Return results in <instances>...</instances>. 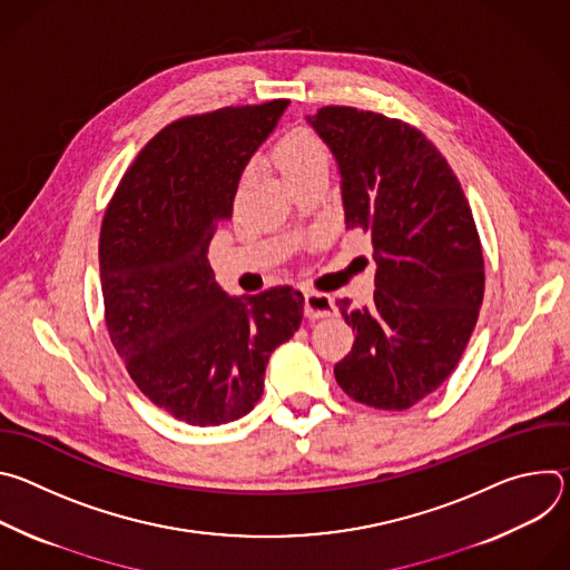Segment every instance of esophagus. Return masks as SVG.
<instances>
[{
    "label": "esophagus",
    "instance_id": "1",
    "mask_svg": "<svg viewBox=\"0 0 570 570\" xmlns=\"http://www.w3.org/2000/svg\"><path fill=\"white\" fill-rule=\"evenodd\" d=\"M334 313H336V304H334L332 295L315 293V291L304 293V315L306 317L317 320V317H330Z\"/></svg>",
    "mask_w": 570,
    "mask_h": 570
}]
</instances>
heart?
<instances>
[{
	"mask_svg": "<svg viewBox=\"0 0 570 570\" xmlns=\"http://www.w3.org/2000/svg\"><path fill=\"white\" fill-rule=\"evenodd\" d=\"M273 155H275L277 167L288 185L308 174L330 169L327 146H324V141L315 132H311L306 128H295V130L286 132L277 141Z\"/></svg>",
	"mask_w": 570,
	"mask_h": 570,
	"instance_id": "b5f03b06",
	"label": "heart"
}]
</instances>
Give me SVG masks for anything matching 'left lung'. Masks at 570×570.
<instances>
[{"mask_svg": "<svg viewBox=\"0 0 570 570\" xmlns=\"http://www.w3.org/2000/svg\"><path fill=\"white\" fill-rule=\"evenodd\" d=\"M338 161L345 225L372 234L374 304L338 308L356 332L338 385L379 411H405L455 370L484 293V262L464 191L417 128L324 106L306 117Z\"/></svg>", "mask_w": 570, "mask_h": 570, "instance_id": "left-lung-1", "label": "left lung"}]
</instances>
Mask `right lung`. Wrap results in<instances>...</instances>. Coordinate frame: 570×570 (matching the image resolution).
Returning <instances> with one entry per match:
<instances>
[{"label":"right lung","instance_id":"right-lung-1","mask_svg":"<svg viewBox=\"0 0 570 570\" xmlns=\"http://www.w3.org/2000/svg\"><path fill=\"white\" fill-rule=\"evenodd\" d=\"M288 101L220 108L161 128L121 178L101 225L106 324L137 387L171 417L218 426L264 394L271 354L299 327L293 286L227 295L207 259L248 159Z\"/></svg>","mask_w":570,"mask_h":570}]
</instances>
